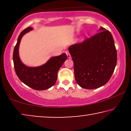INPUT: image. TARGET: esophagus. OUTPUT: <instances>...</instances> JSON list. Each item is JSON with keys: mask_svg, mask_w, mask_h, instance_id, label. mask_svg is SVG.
<instances>
[{"mask_svg": "<svg viewBox=\"0 0 131 131\" xmlns=\"http://www.w3.org/2000/svg\"><path fill=\"white\" fill-rule=\"evenodd\" d=\"M66 55H67V57L69 58H71V55H70V52L68 51H67L66 52Z\"/></svg>", "mask_w": 131, "mask_h": 131, "instance_id": "34e87169", "label": "esophagus"}]
</instances>
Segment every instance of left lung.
<instances>
[{"label": "left lung", "mask_w": 131, "mask_h": 131, "mask_svg": "<svg viewBox=\"0 0 131 131\" xmlns=\"http://www.w3.org/2000/svg\"><path fill=\"white\" fill-rule=\"evenodd\" d=\"M99 31L69 48L74 62L75 79L85 89H96L106 84L117 63V51L112 34L103 27Z\"/></svg>", "instance_id": "left-lung-1"}]
</instances>
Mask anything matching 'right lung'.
Segmentation results:
<instances>
[{
  "label": "right lung",
  "instance_id": "1",
  "mask_svg": "<svg viewBox=\"0 0 131 131\" xmlns=\"http://www.w3.org/2000/svg\"><path fill=\"white\" fill-rule=\"evenodd\" d=\"M31 30V27L26 28L19 35L13 53L14 69L19 80L25 85L35 90H45L55 85L58 70L67 60V57L66 53H62L52 57L46 64L37 67L25 66L19 59L18 48L23 35Z\"/></svg>",
  "mask_w": 131,
  "mask_h": 131
}]
</instances>
